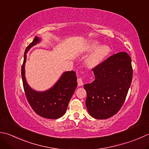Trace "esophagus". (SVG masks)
<instances>
[{
	"instance_id": "1",
	"label": "esophagus",
	"mask_w": 149,
	"mask_h": 149,
	"mask_svg": "<svg viewBox=\"0 0 149 149\" xmlns=\"http://www.w3.org/2000/svg\"><path fill=\"white\" fill-rule=\"evenodd\" d=\"M77 83H78V86H81L83 85V80L81 78H78L77 79Z\"/></svg>"
}]
</instances>
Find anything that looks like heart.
Masks as SVG:
<instances>
[{"instance_id":"1","label":"heart","mask_w":149,"mask_h":149,"mask_svg":"<svg viewBox=\"0 0 149 149\" xmlns=\"http://www.w3.org/2000/svg\"><path fill=\"white\" fill-rule=\"evenodd\" d=\"M93 51L86 57L85 63L89 68H94L103 62V60L109 55L111 52V48L107 45H102L100 46V42L97 40H91L84 46L83 50L84 52Z\"/></svg>"}]
</instances>
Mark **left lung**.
Segmentation results:
<instances>
[{
  "instance_id": "left-lung-1",
  "label": "left lung",
  "mask_w": 149,
  "mask_h": 149,
  "mask_svg": "<svg viewBox=\"0 0 149 149\" xmlns=\"http://www.w3.org/2000/svg\"><path fill=\"white\" fill-rule=\"evenodd\" d=\"M131 62L129 54L119 52L92 69L95 80L84 85L86 109L92 117L108 119L120 110L132 82Z\"/></svg>"
}]
</instances>
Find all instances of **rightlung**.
Listing matches in <instances>:
<instances>
[{
    "instance_id": "add662e5",
    "label": "right lung",
    "mask_w": 149,
    "mask_h": 149,
    "mask_svg": "<svg viewBox=\"0 0 149 149\" xmlns=\"http://www.w3.org/2000/svg\"><path fill=\"white\" fill-rule=\"evenodd\" d=\"M40 41V38L36 37L26 48L21 69L23 86L28 103L34 111L42 118L55 119L65 113L69 101L77 85V77L73 70L65 72L50 88L41 92L31 88L25 77L26 54L31 47Z\"/></svg>"
}]
</instances>
